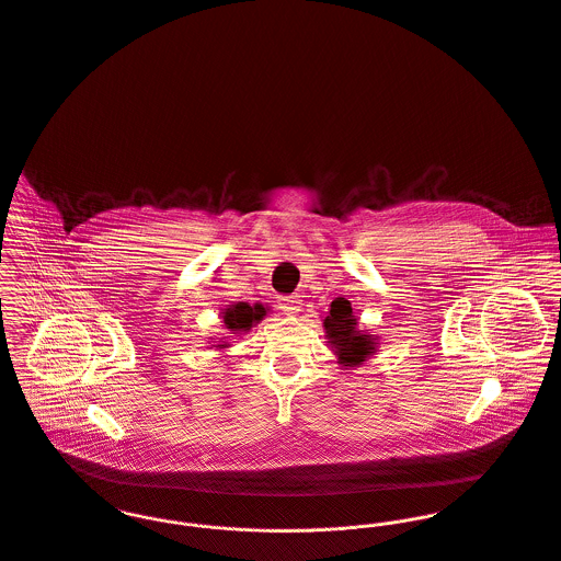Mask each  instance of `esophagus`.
<instances>
[{
    "label": "esophagus",
    "instance_id": "1",
    "mask_svg": "<svg viewBox=\"0 0 561 561\" xmlns=\"http://www.w3.org/2000/svg\"><path fill=\"white\" fill-rule=\"evenodd\" d=\"M277 301H279V304H277L279 310L284 311V313H297L299 308H301V299L295 297V295H293V297H279Z\"/></svg>",
    "mask_w": 561,
    "mask_h": 561
}]
</instances>
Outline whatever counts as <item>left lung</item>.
<instances>
[{"label":"left lung","mask_w":561,"mask_h":561,"mask_svg":"<svg viewBox=\"0 0 561 561\" xmlns=\"http://www.w3.org/2000/svg\"><path fill=\"white\" fill-rule=\"evenodd\" d=\"M324 329L331 348H335L340 364L357 366L366 362V357L374 353V337L357 331V318L353 316V308L348 301H333L329 316L324 318Z\"/></svg>","instance_id":"left-lung-1"}]
</instances>
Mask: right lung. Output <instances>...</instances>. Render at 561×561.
Segmentation results:
<instances>
[{"label": "right lung", "instance_id": "add662e5", "mask_svg": "<svg viewBox=\"0 0 561 561\" xmlns=\"http://www.w3.org/2000/svg\"><path fill=\"white\" fill-rule=\"evenodd\" d=\"M266 316V310L255 304V306H248V304H234L232 308L224 311V324L226 329L241 333V331H250L253 322L262 320Z\"/></svg>", "mask_w": 561, "mask_h": 561}]
</instances>
